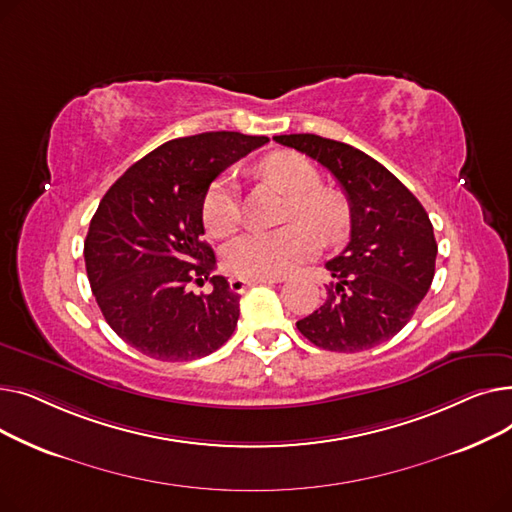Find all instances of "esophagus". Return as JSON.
<instances>
[{"label": "esophagus", "instance_id": "1", "mask_svg": "<svg viewBox=\"0 0 512 512\" xmlns=\"http://www.w3.org/2000/svg\"><path fill=\"white\" fill-rule=\"evenodd\" d=\"M267 282H280L278 278H255V280H247V278H232L230 280V290L232 292H245L251 286L257 284H267Z\"/></svg>", "mask_w": 512, "mask_h": 512}]
</instances>
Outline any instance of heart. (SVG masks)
I'll return each instance as SVG.
<instances>
[{
  "label": "heart",
  "instance_id": "b5f03b06",
  "mask_svg": "<svg viewBox=\"0 0 512 512\" xmlns=\"http://www.w3.org/2000/svg\"><path fill=\"white\" fill-rule=\"evenodd\" d=\"M265 178L290 197L286 218L309 224L324 238H336L348 220V207L336 191L321 186V174L297 151H278L261 161ZM203 222L211 236L224 238L240 224V199L232 178L215 180L203 199ZM317 251V238L303 224L280 230H251L234 238L224 251V267L236 278H278Z\"/></svg>",
  "mask_w": 512,
  "mask_h": 512
}]
</instances>
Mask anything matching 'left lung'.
<instances>
[{
  "label": "left lung",
  "instance_id": "8db88e82",
  "mask_svg": "<svg viewBox=\"0 0 512 512\" xmlns=\"http://www.w3.org/2000/svg\"><path fill=\"white\" fill-rule=\"evenodd\" d=\"M340 182L351 205V240L326 263L328 299L297 321L324 351L359 353L396 336L423 301L436 272L434 226L417 197L380 161L317 134H280Z\"/></svg>",
  "mask_w": 512,
  "mask_h": 512
}]
</instances>
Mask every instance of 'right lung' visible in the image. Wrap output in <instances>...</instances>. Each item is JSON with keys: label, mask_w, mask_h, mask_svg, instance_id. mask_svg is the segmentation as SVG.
I'll list each match as a JSON object with an SVG mask.
<instances>
[{"label": "right lung", "mask_w": 512, "mask_h": 512, "mask_svg": "<svg viewBox=\"0 0 512 512\" xmlns=\"http://www.w3.org/2000/svg\"><path fill=\"white\" fill-rule=\"evenodd\" d=\"M267 137L201 132L159 145L107 191L85 240L95 301L110 328L159 361L207 357L232 336L240 297L203 240L209 184ZM209 279L195 295L187 284Z\"/></svg>", "instance_id": "obj_1"}]
</instances>
